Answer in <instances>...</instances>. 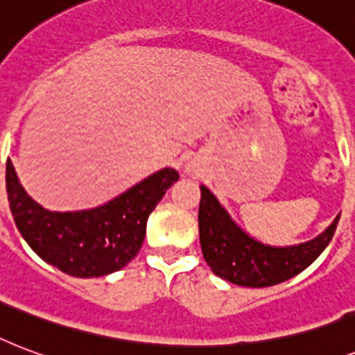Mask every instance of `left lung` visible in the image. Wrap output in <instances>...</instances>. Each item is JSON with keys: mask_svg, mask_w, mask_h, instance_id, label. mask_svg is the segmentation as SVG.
<instances>
[{"mask_svg": "<svg viewBox=\"0 0 355 355\" xmlns=\"http://www.w3.org/2000/svg\"><path fill=\"white\" fill-rule=\"evenodd\" d=\"M198 209L202 254L216 276L243 287H270L306 270L334 237L339 216L326 232L296 246H268L244 233L207 187Z\"/></svg>", "mask_w": 355, "mask_h": 355, "instance_id": "8db88e82", "label": "left lung"}]
</instances>
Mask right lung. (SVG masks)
Wrapping results in <instances>:
<instances>
[{
    "mask_svg": "<svg viewBox=\"0 0 355 355\" xmlns=\"http://www.w3.org/2000/svg\"><path fill=\"white\" fill-rule=\"evenodd\" d=\"M7 196L15 224L35 254L76 277H100L120 270L139 254L148 216L180 180L163 168L129 191L89 211L57 213L27 196L7 159Z\"/></svg>",
    "mask_w": 355,
    "mask_h": 355,
    "instance_id": "right-lung-1",
    "label": "right lung"
}]
</instances>
